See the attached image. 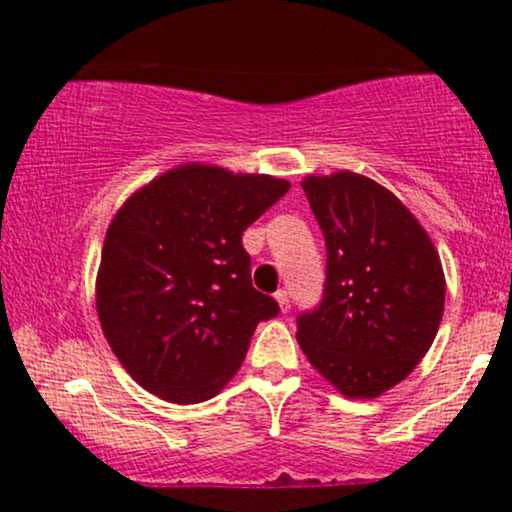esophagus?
Returning <instances> with one entry per match:
<instances>
[{
  "label": "esophagus",
  "instance_id": "1",
  "mask_svg": "<svg viewBox=\"0 0 512 512\" xmlns=\"http://www.w3.org/2000/svg\"><path fill=\"white\" fill-rule=\"evenodd\" d=\"M274 298H276V303H279L281 313H286V310H289V293L281 289V291L274 293Z\"/></svg>",
  "mask_w": 512,
  "mask_h": 512
}]
</instances>
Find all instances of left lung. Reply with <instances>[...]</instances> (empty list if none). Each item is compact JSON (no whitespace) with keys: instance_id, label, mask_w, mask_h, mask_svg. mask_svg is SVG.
Masks as SVG:
<instances>
[{"instance_id":"8db88e82","label":"left lung","mask_w":512,"mask_h":512,"mask_svg":"<svg viewBox=\"0 0 512 512\" xmlns=\"http://www.w3.org/2000/svg\"><path fill=\"white\" fill-rule=\"evenodd\" d=\"M305 197L327 245L322 301L298 315V344L349 399L402 383L436 339L445 276L428 233L366 175H308Z\"/></svg>"}]
</instances>
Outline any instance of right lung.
<instances>
[{"instance_id":"obj_1","label":"right lung","mask_w":512,"mask_h":512,"mask_svg":"<svg viewBox=\"0 0 512 512\" xmlns=\"http://www.w3.org/2000/svg\"><path fill=\"white\" fill-rule=\"evenodd\" d=\"M289 182L187 163L158 175L110 221L96 308L117 361L151 395L197 404L238 373L252 332L279 315L252 289L243 231Z\"/></svg>"}]
</instances>
